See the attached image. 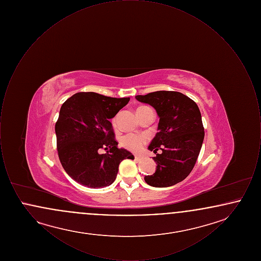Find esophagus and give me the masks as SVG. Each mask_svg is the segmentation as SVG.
Segmentation results:
<instances>
[{"instance_id": "obj_1", "label": "esophagus", "mask_w": 261, "mask_h": 261, "mask_svg": "<svg viewBox=\"0 0 261 261\" xmlns=\"http://www.w3.org/2000/svg\"><path fill=\"white\" fill-rule=\"evenodd\" d=\"M135 160H136V161H138V162H139V161H141V160H142V158H141V156H140V155H135Z\"/></svg>"}]
</instances>
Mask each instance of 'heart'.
Listing matches in <instances>:
<instances>
[{
	"instance_id": "heart-1",
	"label": "heart",
	"mask_w": 261,
	"mask_h": 261,
	"mask_svg": "<svg viewBox=\"0 0 261 261\" xmlns=\"http://www.w3.org/2000/svg\"><path fill=\"white\" fill-rule=\"evenodd\" d=\"M112 124H116V117L112 119ZM121 145L125 149L131 151H139L143 149L144 145L148 142V137L146 135H138V134H127L121 138Z\"/></svg>"
}]
</instances>
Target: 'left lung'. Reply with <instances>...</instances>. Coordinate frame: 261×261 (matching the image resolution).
Wrapping results in <instances>:
<instances>
[{
	"instance_id": "left-lung-1",
	"label": "left lung",
	"mask_w": 261,
	"mask_h": 261,
	"mask_svg": "<svg viewBox=\"0 0 261 261\" xmlns=\"http://www.w3.org/2000/svg\"><path fill=\"white\" fill-rule=\"evenodd\" d=\"M136 99L149 103L160 117L149 149L156 153V170L145 176L149 186L165 188L183 181L193 170L204 138L198 105L180 92L156 91ZM158 150H161L159 154Z\"/></svg>"
}]
</instances>
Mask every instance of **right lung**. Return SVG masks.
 Instances as JSON below:
<instances>
[{"label": "right lung", "instance_id": "right-lung-1", "mask_svg": "<svg viewBox=\"0 0 261 261\" xmlns=\"http://www.w3.org/2000/svg\"><path fill=\"white\" fill-rule=\"evenodd\" d=\"M129 100L81 92L62 103L55 128L58 153L65 172L80 185L92 189L110 186L119 163L134 159L127 149L117 148L110 121ZM101 148L108 150L99 154Z\"/></svg>", "mask_w": 261, "mask_h": 261}]
</instances>
